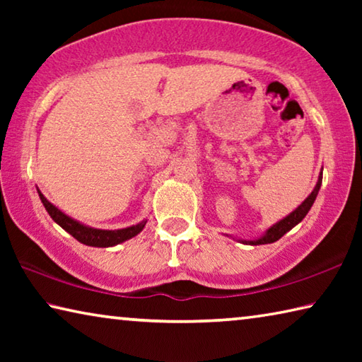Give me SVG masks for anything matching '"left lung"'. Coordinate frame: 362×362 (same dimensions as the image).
<instances>
[{
    "mask_svg": "<svg viewBox=\"0 0 362 362\" xmlns=\"http://www.w3.org/2000/svg\"><path fill=\"white\" fill-rule=\"evenodd\" d=\"M321 183H322V173L320 175V179H317V183H316L313 192H311L308 198H306L303 203L297 207L296 211L289 214V216L281 220V222H278L276 225H273L272 228H268V231L265 233V236H262V238H259V240H254V241H243V243L244 244H252V246H259V244H269V243L278 241L281 236H284L287 231L292 230L293 226H296L298 222H302V220L305 218V216L308 214V211L311 209V206H313V203H315L317 192H320V188H321Z\"/></svg>",
    "mask_w": 362,
    "mask_h": 362,
    "instance_id": "8db88e82",
    "label": "left lung"
}]
</instances>
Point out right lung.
Listing matches in <instances>:
<instances>
[{
    "mask_svg": "<svg viewBox=\"0 0 362 362\" xmlns=\"http://www.w3.org/2000/svg\"><path fill=\"white\" fill-rule=\"evenodd\" d=\"M40 193L41 203L46 207V211L49 216L52 217L54 222H57L65 231H69L70 235L78 240L79 243L86 244V246H94V247H110L115 246V244H119L126 240H131L136 235H139L140 231L144 230V226L146 223L140 222L134 226H129V228H122V230H97V228H89V226L81 225L76 220L70 218L69 216H65L64 212H60L56 206H52L49 201L45 198V196Z\"/></svg>",
    "mask_w": 362,
    "mask_h": 362,
    "instance_id": "obj_1",
    "label": "right lung"
}]
</instances>
